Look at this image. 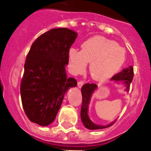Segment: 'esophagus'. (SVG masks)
<instances>
[{"label":"esophagus","mask_w":151,"mask_h":151,"mask_svg":"<svg viewBox=\"0 0 151 151\" xmlns=\"http://www.w3.org/2000/svg\"><path fill=\"white\" fill-rule=\"evenodd\" d=\"M84 84V82L83 81H82V80H80V81H79V82H77V86L79 87V88H81V87L83 86Z\"/></svg>","instance_id":"34e87169"}]
</instances>
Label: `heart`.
<instances>
[{
  "label": "heart",
  "instance_id": "b5f03b06",
  "mask_svg": "<svg viewBox=\"0 0 151 151\" xmlns=\"http://www.w3.org/2000/svg\"><path fill=\"white\" fill-rule=\"evenodd\" d=\"M68 58L74 73H82L90 63L91 77L98 81H105L119 71L125 61L126 53L124 49L114 41L94 36L82 44L81 50L74 47L70 49Z\"/></svg>",
  "mask_w": 151,
  "mask_h": 151
}]
</instances>
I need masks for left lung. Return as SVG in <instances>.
<instances>
[{"instance_id": "1", "label": "left lung", "mask_w": 151, "mask_h": 151, "mask_svg": "<svg viewBox=\"0 0 151 151\" xmlns=\"http://www.w3.org/2000/svg\"><path fill=\"white\" fill-rule=\"evenodd\" d=\"M133 76H134V72H133V67L132 65L129 66L126 69H124L123 71L120 73H118L115 75H114L112 77L111 80H115V81H119V80H122L124 81L127 86V91H129V86L130 83L133 81ZM98 86L95 83H86L85 85L83 86L82 88H81V92H82V106H81V112H80V115H81V120H82L83 124L84 126L89 129H104V128H107L109 127L112 126L115 121L110 124L107 125V126H99L95 124L92 123L91 120L88 118V106L89 104L90 98H91V95L94 91L97 88Z\"/></svg>"}]
</instances>
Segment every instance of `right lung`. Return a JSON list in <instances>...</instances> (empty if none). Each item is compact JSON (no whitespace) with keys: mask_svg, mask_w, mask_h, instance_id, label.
<instances>
[{"mask_svg":"<svg viewBox=\"0 0 151 151\" xmlns=\"http://www.w3.org/2000/svg\"><path fill=\"white\" fill-rule=\"evenodd\" d=\"M77 36L67 28L52 29L33 42L27 55L20 91L25 114L33 123L47 126L54 121L65 93L77 86L68 77V51Z\"/></svg>","mask_w":151,"mask_h":151,"instance_id":"add662e5","label":"right lung"}]
</instances>
